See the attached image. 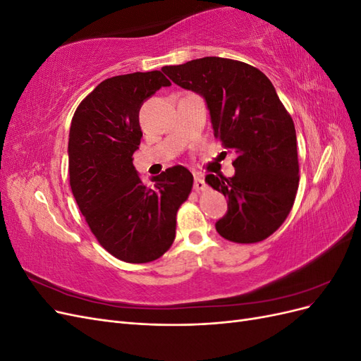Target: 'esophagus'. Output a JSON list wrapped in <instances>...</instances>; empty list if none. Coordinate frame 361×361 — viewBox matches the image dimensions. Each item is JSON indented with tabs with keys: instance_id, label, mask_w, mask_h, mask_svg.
<instances>
[{
	"instance_id": "esophagus-1",
	"label": "esophagus",
	"mask_w": 361,
	"mask_h": 361,
	"mask_svg": "<svg viewBox=\"0 0 361 361\" xmlns=\"http://www.w3.org/2000/svg\"><path fill=\"white\" fill-rule=\"evenodd\" d=\"M194 190L197 192L207 190V183L204 182L202 174H195V176H194Z\"/></svg>"
}]
</instances>
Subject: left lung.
Listing matches in <instances>:
<instances>
[{
  "label": "left lung",
  "mask_w": 361,
  "mask_h": 361,
  "mask_svg": "<svg viewBox=\"0 0 361 361\" xmlns=\"http://www.w3.org/2000/svg\"><path fill=\"white\" fill-rule=\"evenodd\" d=\"M162 72L203 97L214 135L236 154L232 178L207 174L204 179L227 197L216 232L238 244L264 241L286 220L300 182L297 134L274 85L250 64L221 57L191 60Z\"/></svg>",
  "instance_id": "left-lung-1"
}]
</instances>
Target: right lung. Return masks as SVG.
<instances>
[{"label": "right lung", "mask_w": 361, "mask_h": 361, "mask_svg": "<svg viewBox=\"0 0 361 361\" xmlns=\"http://www.w3.org/2000/svg\"><path fill=\"white\" fill-rule=\"evenodd\" d=\"M171 82L159 71L102 81L78 105L69 133L72 194L90 231L114 257L146 264L174 241L176 214L188 199L192 174L174 166L141 180L133 164L143 137L138 113L145 101Z\"/></svg>", "instance_id": "right-lung-1"}]
</instances>
